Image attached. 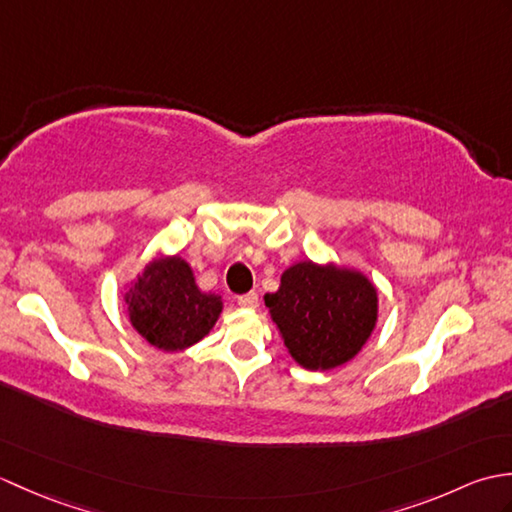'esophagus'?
<instances>
[{"label":"esophagus","mask_w":512,"mask_h":512,"mask_svg":"<svg viewBox=\"0 0 512 512\" xmlns=\"http://www.w3.org/2000/svg\"><path fill=\"white\" fill-rule=\"evenodd\" d=\"M237 303L242 308H257V292H246V295H239Z\"/></svg>","instance_id":"1"}]
</instances>
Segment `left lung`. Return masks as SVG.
<instances>
[{"label":"left lung","instance_id":"left-lung-1","mask_svg":"<svg viewBox=\"0 0 512 512\" xmlns=\"http://www.w3.org/2000/svg\"><path fill=\"white\" fill-rule=\"evenodd\" d=\"M288 354L310 372H330L363 350L378 321V288L356 268L288 266L277 292L264 295Z\"/></svg>","mask_w":512,"mask_h":512}]
</instances>
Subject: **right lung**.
Listing matches in <instances>:
<instances>
[{"instance_id": "right-lung-1", "label": "right lung", "mask_w": 512, "mask_h": 512, "mask_svg": "<svg viewBox=\"0 0 512 512\" xmlns=\"http://www.w3.org/2000/svg\"><path fill=\"white\" fill-rule=\"evenodd\" d=\"M123 301L132 328L162 352H182L200 343L220 319L224 301L195 284L193 268L180 255L158 250L125 284Z\"/></svg>"}]
</instances>
